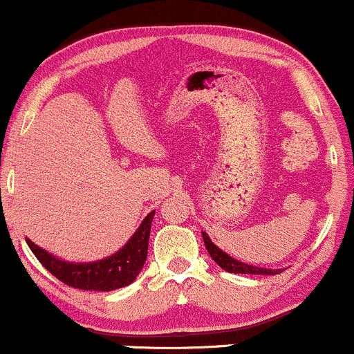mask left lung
Wrapping results in <instances>:
<instances>
[{
  "instance_id": "obj_1",
  "label": "left lung",
  "mask_w": 354,
  "mask_h": 354,
  "mask_svg": "<svg viewBox=\"0 0 354 354\" xmlns=\"http://www.w3.org/2000/svg\"><path fill=\"white\" fill-rule=\"evenodd\" d=\"M203 239H205V246L208 250V253L214 261L218 263L219 266L223 268L228 273H239V274H278L281 273L283 270H268V268H258L246 265V263L238 261V259L231 258L230 254H226L225 251H221L219 248L214 245L213 241L208 238V234L203 233Z\"/></svg>"
}]
</instances>
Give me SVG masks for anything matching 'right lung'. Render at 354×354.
<instances>
[{
  "instance_id": "add662e5",
  "label": "right lung",
  "mask_w": 354,
  "mask_h": 354,
  "mask_svg": "<svg viewBox=\"0 0 354 354\" xmlns=\"http://www.w3.org/2000/svg\"><path fill=\"white\" fill-rule=\"evenodd\" d=\"M153 216L154 211L143 219L136 233L118 253L95 263H66L36 246L31 239H26V243L38 261L68 286L86 291H113L131 284L143 270Z\"/></svg>"
}]
</instances>
